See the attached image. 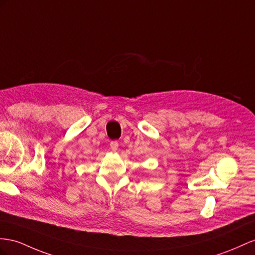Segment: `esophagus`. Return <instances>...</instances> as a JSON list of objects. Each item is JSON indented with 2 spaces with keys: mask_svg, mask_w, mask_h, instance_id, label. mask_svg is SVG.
<instances>
[{
  "mask_svg": "<svg viewBox=\"0 0 255 255\" xmlns=\"http://www.w3.org/2000/svg\"><path fill=\"white\" fill-rule=\"evenodd\" d=\"M110 147H111V149H112L113 152H116L117 149H119V142H117V141H111Z\"/></svg>",
  "mask_w": 255,
  "mask_h": 255,
  "instance_id": "1",
  "label": "esophagus"
}]
</instances>
